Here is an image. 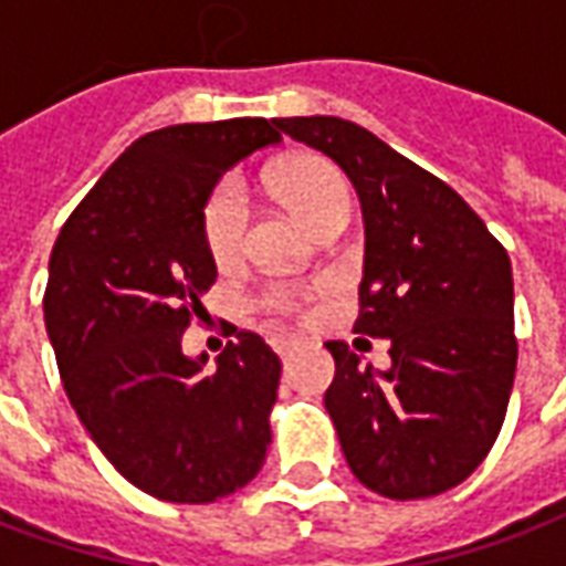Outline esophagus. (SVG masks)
<instances>
[{
	"mask_svg": "<svg viewBox=\"0 0 566 566\" xmlns=\"http://www.w3.org/2000/svg\"><path fill=\"white\" fill-rule=\"evenodd\" d=\"M274 349L286 358L292 349H298V340H295V337H274Z\"/></svg>",
	"mask_w": 566,
	"mask_h": 566,
	"instance_id": "34e87169",
	"label": "esophagus"
}]
</instances>
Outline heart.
<instances>
[{
    "instance_id": "1",
    "label": "heart",
    "mask_w": 566,
    "mask_h": 566,
    "mask_svg": "<svg viewBox=\"0 0 566 566\" xmlns=\"http://www.w3.org/2000/svg\"><path fill=\"white\" fill-rule=\"evenodd\" d=\"M274 184H277L283 201L311 229H319L323 222L334 220V217L349 220L353 192H349V184L340 175V168L328 159L298 156V159H292L280 168L274 175ZM201 232H205V243H208V253L213 255V262L222 265V262H232L234 255L241 253L243 232H247V198H243L238 180H222L220 187L210 192L205 213H201ZM271 304L280 311H289L292 298L286 292H277Z\"/></svg>"
}]
</instances>
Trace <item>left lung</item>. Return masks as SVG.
I'll use <instances>...</instances> for the list:
<instances>
[{
  "label": "left lung",
  "instance_id": "left-lung-1",
  "mask_svg": "<svg viewBox=\"0 0 566 566\" xmlns=\"http://www.w3.org/2000/svg\"><path fill=\"white\" fill-rule=\"evenodd\" d=\"M332 156L365 213V277L353 332L386 337L391 368L374 374L328 340L325 391L346 464L391 501L464 482L501 434L515 379L513 268L503 243L455 189L377 135L340 117L274 119Z\"/></svg>",
  "mask_w": 566,
  "mask_h": 566
}]
</instances>
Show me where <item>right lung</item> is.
<instances>
[{"instance_id": "obj_1", "label": "right lung", "mask_w": 566, "mask_h": 566, "mask_svg": "<svg viewBox=\"0 0 566 566\" xmlns=\"http://www.w3.org/2000/svg\"><path fill=\"white\" fill-rule=\"evenodd\" d=\"M234 117L147 132L126 147L53 243L44 325L63 389L119 476L168 503H213L262 470L280 358L234 332L208 368L180 337L217 280L201 213L220 177L280 142Z\"/></svg>"}]
</instances>
